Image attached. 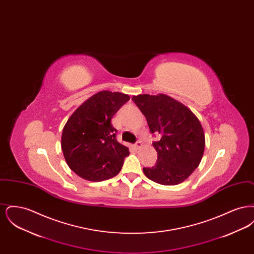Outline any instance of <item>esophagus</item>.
Returning a JSON list of instances; mask_svg holds the SVG:
<instances>
[{"label": "esophagus", "instance_id": "1", "mask_svg": "<svg viewBox=\"0 0 254 254\" xmlns=\"http://www.w3.org/2000/svg\"><path fill=\"white\" fill-rule=\"evenodd\" d=\"M141 146H142V143H141L140 141H138V142H136V143L134 144V147H135L136 149H139Z\"/></svg>", "mask_w": 254, "mask_h": 254}]
</instances>
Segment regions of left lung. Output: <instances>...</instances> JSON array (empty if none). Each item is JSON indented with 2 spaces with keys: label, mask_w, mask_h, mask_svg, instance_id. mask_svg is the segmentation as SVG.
<instances>
[{
  "label": "left lung",
  "mask_w": 254,
  "mask_h": 254,
  "mask_svg": "<svg viewBox=\"0 0 254 254\" xmlns=\"http://www.w3.org/2000/svg\"><path fill=\"white\" fill-rule=\"evenodd\" d=\"M133 102L145 115L152 134L160 140L152 145L157 162L144 168L145 176L160 185L174 186L185 181L203 157L205 134L198 118L180 102L164 94H141Z\"/></svg>",
  "instance_id": "8db88e82"
}]
</instances>
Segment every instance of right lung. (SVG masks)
Segmentation results:
<instances>
[{
  "mask_svg": "<svg viewBox=\"0 0 254 254\" xmlns=\"http://www.w3.org/2000/svg\"><path fill=\"white\" fill-rule=\"evenodd\" d=\"M128 100L124 93L101 91L85 101L66 122L61 145L66 164L80 177L104 181L121 170L129 151L117 141L111 119Z\"/></svg>",
  "mask_w": 254,
  "mask_h": 254,
  "instance_id": "add662e5",
  "label": "right lung"
}]
</instances>
